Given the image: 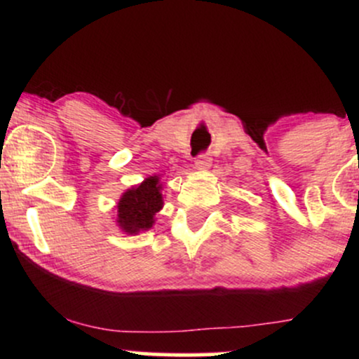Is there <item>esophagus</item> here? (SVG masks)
Segmentation results:
<instances>
[{"instance_id":"34e87169","label":"esophagus","mask_w":359,"mask_h":359,"mask_svg":"<svg viewBox=\"0 0 359 359\" xmlns=\"http://www.w3.org/2000/svg\"><path fill=\"white\" fill-rule=\"evenodd\" d=\"M209 167H211V156L201 155L199 158L196 160V168H197V170H208Z\"/></svg>"}]
</instances>
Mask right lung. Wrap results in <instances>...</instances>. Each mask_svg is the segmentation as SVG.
Listing matches in <instances>:
<instances>
[{"instance_id": "right-lung-1", "label": "right lung", "mask_w": 359, "mask_h": 359, "mask_svg": "<svg viewBox=\"0 0 359 359\" xmlns=\"http://www.w3.org/2000/svg\"><path fill=\"white\" fill-rule=\"evenodd\" d=\"M163 185L158 175H150L142 184L126 189L116 203V226L135 236L154 228L155 214L163 208Z\"/></svg>"}]
</instances>
